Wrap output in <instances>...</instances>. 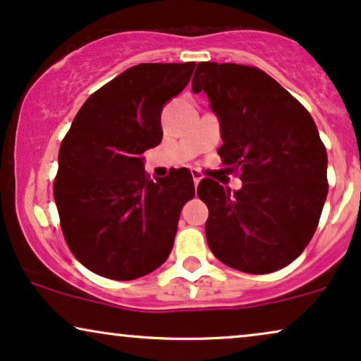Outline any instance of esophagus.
<instances>
[{
	"label": "esophagus",
	"mask_w": 361,
	"mask_h": 361,
	"mask_svg": "<svg viewBox=\"0 0 361 361\" xmlns=\"http://www.w3.org/2000/svg\"><path fill=\"white\" fill-rule=\"evenodd\" d=\"M191 176H193V181H195V186H198L200 185V181L203 180V176H202V173H200L198 170H193L191 171Z\"/></svg>",
	"instance_id": "34e87169"
}]
</instances>
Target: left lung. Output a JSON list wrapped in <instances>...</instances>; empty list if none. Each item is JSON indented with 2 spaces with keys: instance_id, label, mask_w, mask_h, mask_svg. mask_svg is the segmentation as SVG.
<instances>
[{
  "instance_id": "8db88e82",
  "label": "left lung",
  "mask_w": 361,
  "mask_h": 361,
  "mask_svg": "<svg viewBox=\"0 0 361 361\" xmlns=\"http://www.w3.org/2000/svg\"><path fill=\"white\" fill-rule=\"evenodd\" d=\"M193 93L204 91L220 121L223 165L243 181L231 193L204 178L209 250L245 273H271L312 240L328 195V157L310 113L267 73L235 63H198Z\"/></svg>"
}]
</instances>
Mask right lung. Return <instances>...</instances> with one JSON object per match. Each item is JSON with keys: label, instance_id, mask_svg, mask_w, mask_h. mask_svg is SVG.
<instances>
[{"label": "right lung", "instance_id": "right-lung-1", "mask_svg": "<svg viewBox=\"0 0 361 361\" xmlns=\"http://www.w3.org/2000/svg\"><path fill=\"white\" fill-rule=\"evenodd\" d=\"M196 63L128 68L86 99L58 154L54 181L61 230L81 264L111 280H135L166 262L190 170L152 181L143 153L163 138V106L190 83Z\"/></svg>", "mask_w": 361, "mask_h": 361}]
</instances>
